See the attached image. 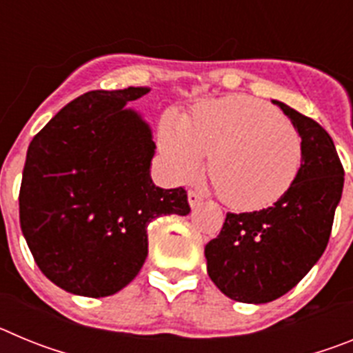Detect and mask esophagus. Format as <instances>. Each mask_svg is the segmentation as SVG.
I'll return each instance as SVG.
<instances>
[{
	"mask_svg": "<svg viewBox=\"0 0 353 353\" xmlns=\"http://www.w3.org/2000/svg\"><path fill=\"white\" fill-rule=\"evenodd\" d=\"M187 199H189V205H191V208H196L201 205V201H203V198L198 194L196 191H191L189 194H187Z\"/></svg>",
	"mask_w": 353,
	"mask_h": 353,
	"instance_id": "esophagus-1",
	"label": "esophagus"
}]
</instances>
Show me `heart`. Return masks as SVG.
<instances>
[{"label":"heart","instance_id":"b5f03b06","mask_svg":"<svg viewBox=\"0 0 353 353\" xmlns=\"http://www.w3.org/2000/svg\"><path fill=\"white\" fill-rule=\"evenodd\" d=\"M159 141L179 180H191L210 155L215 191L236 210L276 203L302 162L297 129L269 104L244 95L207 102L185 120L166 117Z\"/></svg>","mask_w":353,"mask_h":353}]
</instances>
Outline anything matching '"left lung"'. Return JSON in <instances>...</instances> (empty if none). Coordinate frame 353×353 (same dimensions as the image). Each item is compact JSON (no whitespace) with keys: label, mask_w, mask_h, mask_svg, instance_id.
<instances>
[{"label":"left lung","mask_w":353,"mask_h":353,"mask_svg":"<svg viewBox=\"0 0 353 353\" xmlns=\"http://www.w3.org/2000/svg\"><path fill=\"white\" fill-rule=\"evenodd\" d=\"M302 141L297 179L269 208L226 214L217 239L205 245L207 272L232 301L265 304L288 293L313 269L329 242L345 171L320 123L272 101Z\"/></svg>","instance_id":"left-lung-1"}]
</instances>
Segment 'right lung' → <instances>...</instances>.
<instances>
[{"label": "right lung", "instance_id": "1", "mask_svg": "<svg viewBox=\"0 0 353 353\" xmlns=\"http://www.w3.org/2000/svg\"><path fill=\"white\" fill-rule=\"evenodd\" d=\"M148 86L95 90L65 105L28 146L19 192L21 230L49 281L81 297H108L138 276L146 228L191 212L182 187L152 182V129L127 108Z\"/></svg>", "mask_w": 353, "mask_h": 353}]
</instances>
